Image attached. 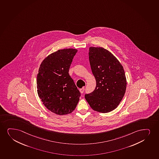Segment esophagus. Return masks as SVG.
I'll list each match as a JSON object with an SVG mask.
<instances>
[{
  "instance_id": "1",
  "label": "esophagus",
  "mask_w": 159,
  "mask_h": 159,
  "mask_svg": "<svg viewBox=\"0 0 159 159\" xmlns=\"http://www.w3.org/2000/svg\"><path fill=\"white\" fill-rule=\"evenodd\" d=\"M79 90H80V92L81 94H82L84 92V88H81Z\"/></svg>"
}]
</instances>
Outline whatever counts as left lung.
Segmentation results:
<instances>
[{
	"label": "left lung",
	"instance_id": "obj_1",
	"mask_svg": "<svg viewBox=\"0 0 159 159\" xmlns=\"http://www.w3.org/2000/svg\"><path fill=\"white\" fill-rule=\"evenodd\" d=\"M89 59L96 85L93 92L85 95V98L93 110L102 113L111 111L125 93L127 81L123 67L103 48L90 47Z\"/></svg>",
	"mask_w": 159,
	"mask_h": 159
}]
</instances>
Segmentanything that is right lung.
Wrapping results in <instances>:
<instances>
[{"label": "right lung", "mask_w": 159, "mask_h": 159, "mask_svg": "<svg viewBox=\"0 0 159 159\" xmlns=\"http://www.w3.org/2000/svg\"><path fill=\"white\" fill-rule=\"evenodd\" d=\"M77 49L58 50L48 55L39 66L36 84L43 104L54 114H71L76 108L80 93L69 75Z\"/></svg>", "instance_id": "right-lung-1"}]
</instances>
